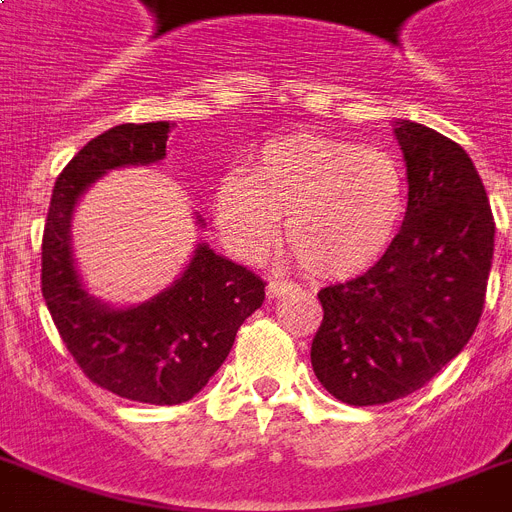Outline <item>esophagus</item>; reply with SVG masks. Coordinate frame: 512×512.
<instances>
[{
	"mask_svg": "<svg viewBox=\"0 0 512 512\" xmlns=\"http://www.w3.org/2000/svg\"><path fill=\"white\" fill-rule=\"evenodd\" d=\"M289 287H292L289 281H271L265 292H268V297H281V295H284V292H287Z\"/></svg>",
	"mask_w": 512,
	"mask_h": 512,
	"instance_id": "esophagus-1",
	"label": "esophagus"
}]
</instances>
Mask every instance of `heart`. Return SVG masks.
<instances>
[{
  "label": "heart",
  "mask_w": 512,
  "mask_h": 512,
  "mask_svg": "<svg viewBox=\"0 0 512 512\" xmlns=\"http://www.w3.org/2000/svg\"><path fill=\"white\" fill-rule=\"evenodd\" d=\"M409 204L398 159L345 140H273L252 172L231 170L212 191L217 236L241 260H257L279 236L305 271L348 279L396 244Z\"/></svg>",
  "instance_id": "b5f03b06"
}]
</instances>
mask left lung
<instances>
[{"mask_svg":"<svg viewBox=\"0 0 512 512\" xmlns=\"http://www.w3.org/2000/svg\"><path fill=\"white\" fill-rule=\"evenodd\" d=\"M409 204L396 244L356 279L329 284L313 372L350 406L420 390L468 345L484 313L494 217L470 156L425 124H393Z\"/></svg>","mask_w":512,"mask_h":512,"instance_id":"obj_1","label":"left lung"}]
</instances>
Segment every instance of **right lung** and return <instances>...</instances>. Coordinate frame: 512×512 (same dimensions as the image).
Masks as SVG:
<instances>
[{
	"mask_svg": "<svg viewBox=\"0 0 512 512\" xmlns=\"http://www.w3.org/2000/svg\"><path fill=\"white\" fill-rule=\"evenodd\" d=\"M167 132L170 122L119 124L92 138L55 180L42 239L44 303L76 364L100 388L156 406L196 396L265 300L263 279L207 241L170 287L143 303L111 305L90 295L71 244L76 204L111 170L162 162ZM196 223L204 228L201 215Z\"/></svg>",
	"mask_w": 512,
	"mask_h": 512,
	"instance_id": "1",
	"label": "right lung"
}]
</instances>
